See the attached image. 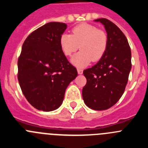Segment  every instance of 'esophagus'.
Returning <instances> with one entry per match:
<instances>
[{
    "label": "esophagus",
    "mask_w": 148,
    "mask_h": 148,
    "mask_svg": "<svg viewBox=\"0 0 148 148\" xmlns=\"http://www.w3.org/2000/svg\"><path fill=\"white\" fill-rule=\"evenodd\" d=\"M77 71H78V74H80V75L83 73V70H82V69H80V68H78V69H77Z\"/></svg>",
    "instance_id": "1"
}]
</instances>
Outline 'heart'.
<instances>
[{
    "mask_svg": "<svg viewBox=\"0 0 148 148\" xmlns=\"http://www.w3.org/2000/svg\"><path fill=\"white\" fill-rule=\"evenodd\" d=\"M64 55L69 56L80 48L82 50L73 58L72 62L78 66H84L91 61H98L105 53L108 44V36L105 31L97 27L82 23L72 29V35L64 33L59 40Z\"/></svg>",
    "mask_w": 148,
    "mask_h": 148,
    "instance_id": "obj_1",
    "label": "heart"
}]
</instances>
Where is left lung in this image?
Returning a JSON list of instances; mask_svg holds the SVG:
<instances>
[{
  "instance_id": "8db88e82",
  "label": "left lung",
  "mask_w": 148,
  "mask_h": 148,
  "mask_svg": "<svg viewBox=\"0 0 148 148\" xmlns=\"http://www.w3.org/2000/svg\"><path fill=\"white\" fill-rule=\"evenodd\" d=\"M95 21L104 26L108 48L96 64L84 70L87 83L82 97L88 108L104 110L116 104L125 92L132 66L131 50L127 38L115 23L106 18Z\"/></svg>"
}]
</instances>
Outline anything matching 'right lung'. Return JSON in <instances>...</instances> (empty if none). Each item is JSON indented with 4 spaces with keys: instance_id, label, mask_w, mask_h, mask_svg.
Returning <instances> with one entry per match:
<instances>
[{
    "instance_id": "right-lung-1",
    "label": "right lung",
    "mask_w": 148,
    "mask_h": 148,
    "mask_svg": "<svg viewBox=\"0 0 148 148\" xmlns=\"http://www.w3.org/2000/svg\"><path fill=\"white\" fill-rule=\"evenodd\" d=\"M66 24L49 22L30 33L18 61V79L29 103L39 110L61 106L65 90L78 75L60 46Z\"/></svg>"
}]
</instances>
